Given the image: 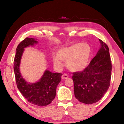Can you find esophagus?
<instances>
[{
  "mask_svg": "<svg viewBox=\"0 0 124 124\" xmlns=\"http://www.w3.org/2000/svg\"><path fill=\"white\" fill-rule=\"evenodd\" d=\"M68 77H69V76H68V74H62V79H65L68 78Z\"/></svg>",
  "mask_w": 124,
  "mask_h": 124,
  "instance_id": "esophagus-1",
  "label": "esophagus"
}]
</instances>
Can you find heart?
<instances>
[{
    "mask_svg": "<svg viewBox=\"0 0 124 124\" xmlns=\"http://www.w3.org/2000/svg\"><path fill=\"white\" fill-rule=\"evenodd\" d=\"M91 55V48L87 43H76L61 48L57 55L53 57V62L57 68L63 65L62 61L72 72H79L86 68L89 63Z\"/></svg>",
    "mask_w": 124,
    "mask_h": 124,
    "instance_id": "b5f03b06",
    "label": "heart"
}]
</instances>
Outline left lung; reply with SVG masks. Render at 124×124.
<instances>
[{
  "mask_svg": "<svg viewBox=\"0 0 124 124\" xmlns=\"http://www.w3.org/2000/svg\"><path fill=\"white\" fill-rule=\"evenodd\" d=\"M99 41L101 48L89 65L82 72L73 73L74 96L85 104L100 101L110 85L112 64L109 48L102 40Z\"/></svg>",
  "mask_w": 124,
  "mask_h": 124,
  "instance_id": "1",
  "label": "left lung"
}]
</instances>
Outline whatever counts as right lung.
<instances>
[{
	"mask_svg": "<svg viewBox=\"0 0 124 124\" xmlns=\"http://www.w3.org/2000/svg\"><path fill=\"white\" fill-rule=\"evenodd\" d=\"M37 43L35 39L26 38L18 45L14 60V72L17 88L22 95L29 103L42 107L50 104L55 99L56 87L62 74L46 70L37 82L31 83L25 81L20 70L22 56L25 48Z\"/></svg>",
	"mask_w": 124,
	"mask_h": 124,
	"instance_id": "1",
	"label": "right lung"
}]
</instances>
